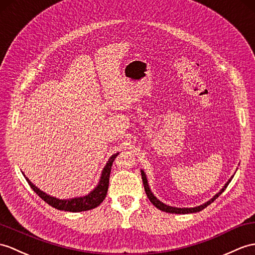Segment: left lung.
Instances as JSON below:
<instances>
[{
    "mask_svg": "<svg viewBox=\"0 0 255 255\" xmlns=\"http://www.w3.org/2000/svg\"><path fill=\"white\" fill-rule=\"evenodd\" d=\"M141 176H142V181H143V186H144L145 193H146V195H147V198H149V200L153 203V205H155L158 210L164 211V212H166V213H174V214H189V213H195V212L202 211L203 209L206 208V206L210 205L212 202H214V200H216L218 197H220V195L224 192L225 189L227 188V186L229 185L230 180H232V178L234 177V176H233L232 178H230V179L228 180V182L223 187V189H222V190H221L220 192H218L217 194L214 195V198H212L210 201H208V202L204 203L203 205L197 206V208H190V209H178V208H171V206H168V205H166V204L159 202V201H158V200L154 197V195H153V193L151 192L150 188H149V185H147V180H146V177H145V174H144L143 170H141Z\"/></svg>",
    "mask_w": 255,
    "mask_h": 255,
    "instance_id": "1",
    "label": "left lung"
}]
</instances>
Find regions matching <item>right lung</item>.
I'll return each instance as SVG.
<instances>
[{
	"label": "right lung",
	"instance_id": "right-lung-1",
	"mask_svg": "<svg viewBox=\"0 0 255 255\" xmlns=\"http://www.w3.org/2000/svg\"><path fill=\"white\" fill-rule=\"evenodd\" d=\"M118 154H120V153H116V154L111 156V158L109 159V162L106 163L105 167L102 171V176H101L99 185L92 192L86 195V197L75 198V199H70V200H60V199L53 198V197H50V195H47L46 193H44L43 191H41L40 189L35 187L33 183L27 178V177H25V178H26L27 182L29 183V186L31 187L32 190L37 193L41 199L45 201L47 204L53 206V208L61 210V211H67V212L89 211V210L97 208V206H99L101 203H102L103 200L105 199L106 193H108V189H109V181H110L112 165H113L114 159L116 158V156Z\"/></svg>",
	"mask_w": 255,
	"mask_h": 255
}]
</instances>
